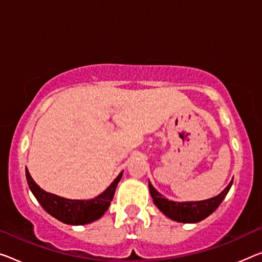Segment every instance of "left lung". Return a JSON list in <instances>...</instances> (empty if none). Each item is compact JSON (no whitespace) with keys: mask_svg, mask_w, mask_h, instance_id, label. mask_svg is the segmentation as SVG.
<instances>
[{"mask_svg":"<svg viewBox=\"0 0 262 262\" xmlns=\"http://www.w3.org/2000/svg\"><path fill=\"white\" fill-rule=\"evenodd\" d=\"M232 184L233 179L223 192L219 193L218 195L213 196V198L200 201H183V203L166 199L152 186L150 182H148V188H150V194L154 199L155 205L167 218L178 221V223L194 224L207 218L219 207V205L223 203L229 188H231Z\"/></svg>","mask_w":262,"mask_h":262,"instance_id":"obj_1","label":"left lung"}]
</instances>
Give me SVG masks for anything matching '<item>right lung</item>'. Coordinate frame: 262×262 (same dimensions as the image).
<instances>
[{"instance_id": "add662e5", "label": "right lung", "mask_w": 262, "mask_h": 262, "mask_svg": "<svg viewBox=\"0 0 262 262\" xmlns=\"http://www.w3.org/2000/svg\"><path fill=\"white\" fill-rule=\"evenodd\" d=\"M27 182L30 191L41 206L55 219L68 225H86L102 218L107 211L112 199H114L116 187L123 176V171L119 173L114 182L105 191L99 195L88 200H72L58 196L52 193L46 192L36 184L31 178L28 170L26 171Z\"/></svg>"}]
</instances>
